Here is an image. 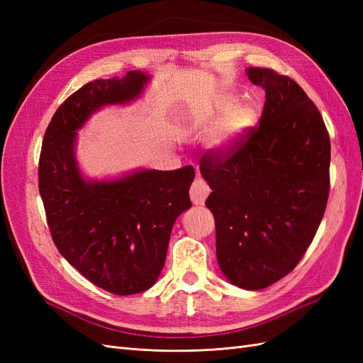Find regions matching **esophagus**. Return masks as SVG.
Returning <instances> with one entry per match:
<instances>
[{"mask_svg": "<svg viewBox=\"0 0 363 363\" xmlns=\"http://www.w3.org/2000/svg\"><path fill=\"white\" fill-rule=\"evenodd\" d=\"M208 194H211V188H208V184L203 179H195V182L191 186V191H189L192 203L196 206L204 204Z\"/></svg>", "mask_w": 363, "mask_h": 363, "instance_id": "obj_1", "label": "esophagus"}]
</instances>
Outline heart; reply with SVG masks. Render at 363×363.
Returning <instances> with one entry per match:
<instances>
[{
  "instance_id": "1",
  "label": "heart",
  "mask_w": 363,
  "mask_h": 363,
  "mask_svg": "<svg viewBox=\"0 0 363 363\" xmlns=\"http://www.w3.org/2000/svg\"><path fill=\"white\" fill-rule=\"evenodd\" d=\"M235 104L233 96H224L219 101V112L225 111L224 116L219 119V123L212 130L211 138H208V148L212 151L223 155L232 150L238 142L245 136L250 127L255 123V112L247 104ZM229 111H227L226 108Z\"/></svg>"
}]
</instances>
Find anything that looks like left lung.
Listing matches in <instances>:
<instances>
[{
    "label": "left lung",
    "mask_w": 363,
    "mask_h": 363,
    "mask_svg": "<svg viewBox=\"0 0 363 363\" xmlns=\"http://www.w3.org/2000/svg\"><path fill=\"white\" fill-rule=\"evenodd\" d=\"M265 89L259 127L200 171L212 194L218 265L230 283L259 291L298 265L325 212L330 138L316 106L286 75L248 68Z\"/></svg>",
    "instance_id": "left-lung-1"
}]
</instances>
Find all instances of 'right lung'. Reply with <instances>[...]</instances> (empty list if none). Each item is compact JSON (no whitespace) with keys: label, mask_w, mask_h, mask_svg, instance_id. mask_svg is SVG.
<instances>
[{"label":"right lung","mask_w":363,"mask_h":363,"mask_svg":"<svg viewBox=\"0 0 363 363\" xmlns=\"http://www.w3.org/2000/svg\"><path fill=\"white\" fill-rule=\"evenodd\" d=\"M150 75L94 80L51 118L39 159V192L54 244L95 286L115 295L144 292L163 269L171 230L192 206L195 171L140 169L116 180H86L75 159L77 130L98 108L127 104Z\"/></svg>","instance_id":"right-lung-1"}]
</instances>
